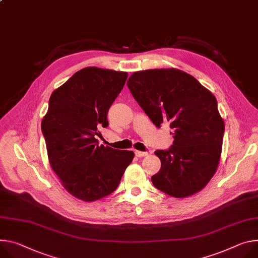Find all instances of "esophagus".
Returning a JSON list of instances; mask_svg holds the SVG:
<instances>
[{"instance_id": "34e87169", "label": "esophagus", "mask_w": 258, "mask_h": 258, "mask_svg": "<svg viewBox=\"0 0 258 258\" xmlns=\"http://www.w3.org/2000/svg\"><path fill=\"white\" fill-rule=\"evenodd\" d=\"M135 154H136V156H137V157H143V156L148 155L149 153H148V152H142V151H138V150H136V151H135Z\"/></svg>"}]
</instances>
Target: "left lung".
Here are the masks:
<instances>
[{
  "mask_svg": "<svg viewBox=\"0 0 258 258\" xmlns=\"http://www.w3.org/2000/svg\"><path fill=\"white\" fill-rule=\"evenodd\" d=\"M127 87L157 127L169 122L173 130V145L154 152L161 167L151 178L153 185L175 198L203 189L217 170L222 149L224 122L215 97L176 69L135 72Z\"/></svg>",
  "mask_w": 258,
  "mask_h": 258,
  "instance_id": "left-lung-1",
  "label": "left lung"
}]
</instances>
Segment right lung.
I'll return each instance as SVG.
<instances>
[{"label":"right lung","instance_id":"1","mask_svg":"<svg viewBox=\"0 0 258 258\" xmlns=\"http://www.w3.org/2000/svg\"><path fill=\"white\" fill-rule=\"evenodd\" d=\"M126 72L84 68L55 89L41 130L50 166L64 189L93 202L118 187L135 154L99 145V127L126 81Z\"/></svg>","mask_w":258,"mask_h":258}]
</instances>
